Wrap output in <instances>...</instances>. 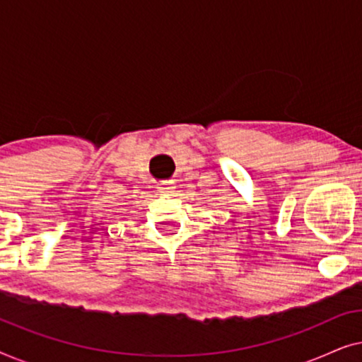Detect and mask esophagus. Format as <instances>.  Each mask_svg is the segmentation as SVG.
I'll use <instances>...</instances> for the list:
<instances>
[{"instance_id":"obj_1","label":"esophagus","mask_w":362,"mask_h":362,"mask_svg":"<svg viewBox=\"0 0 362 362\" xmlns=\"http://www.w3.org/2000/svg\"><path fill=\"white\" fill-rule=\"evenodd\" d=\"M175 189H176V186L173 185V182H163V185H160V187H158V191L161 192V194H173V192H175Z\"/></svg>"}]
</instances>
